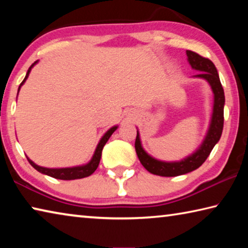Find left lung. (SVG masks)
<instances>
[{
  "instance_id": "left-lung-1",
  "label": "left lung",
  "mask_w": 248,
  "mask_h": 248,
  "mask_svg": "<svg viewBox=\"0 0 248 248\" xmlns=\"http://www.w3.org/2000/svg\"><path fill=\"white\" fill-rule=\"evenodd\" d=\"M186 53L188 57V62H189L191 68L200 72L197 75H194V78H203L211 86V90L213 92V110L208 132L205 134L202 143L200 144L199 148L194 153L188 155L187 157L180 159L178 162H164L151 156L142 148L140 134L139 131H137L134 146H136L137 155L140 159L141 164L150 173L164 176V177H174V176L187 174L202 165L210 153H211L212 149L219 142L222 130H223L225 97L216 65L213 64L211 60L201 57L198 53L190 51V50H187Z\"/></svg>"
}]
</instances>
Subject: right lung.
Returning <instances> with one entry per match:
<instances>
[{
  "instance_id": "1",
  "label": "right lung",
  "mask_w": 248,
  "mask_h": 248,
  "mask_svg": "<svg viewBox=\"0 0 248 248\" xmlns=\"http://www.w3.org/2000/svg\"><path fill=\"white\" fill-rule=\"evenodd\" d=\"M38 60L33 62V63L29 66V69L27 71V74L26 77H25L24 81L20 83V85L18 87V92L20 90V87H22L23 84L26 81L29 73H31V71L32 69V66L35 65ZM18 95V93H17ZM117 128H118V125H114V127H111L110 129L108 130V131L104 134L102 139H100L99 143L97 144V148H96L95 152L93 157H92L91 161L87 163L85 165H81V166H74V167H65V169H48V167H43V166H39L33 163L31 159H28V162L31 163V165L33 167V169L37 170L41 174H45V175H48V176H51L53 178H57V179H62V180H72V179H79V178H84V177H87V176H90L94 173L96 170V169L98 167L99 164V161H100V157H102V151L104 145L106 144V142L108 141L109 138L111 137V134L114 133Z\"/></svg>"
}]
</instances>
